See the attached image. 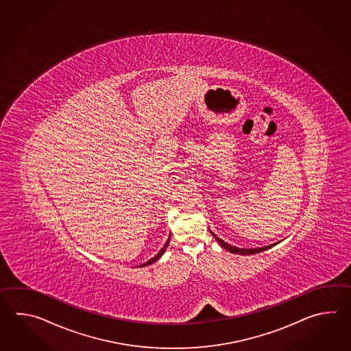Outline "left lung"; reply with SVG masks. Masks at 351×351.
Returning a JSON list of instances; mask_svg holds the SVG:
<instances>
[{
    "instance_id": "8db88e82",
    "label": "left lung",
    "mask_w": 351,
    "mask_h": 351,
    "mask_svg": "<svg viewBox=\"0 0 351 351\" xmlns=\"http://www.w3.org/2000/svg\"><path fill=\"white\" fill-rule=\"evenodd\" d=\"M210 231V230H209ZM210 233L213 234V237L216 239V241H218V243L221 245V246L223 247L224 250H227V251H230L232 254H258V252H263V251H266V250H269L271 247L276 246L277 243H280V242H277V243H272V245H269V246L265 247H257V248H239V247L231 246V245H228L227 242H224L223 239H219L217 234H215L213 232L210 231Z\"/></svg>"
}]
</instances>
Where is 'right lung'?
Wrapping results in <instances>:
<instances>
[{
  "label": "right lung",
  "mask_w": 351,
  "mask_h": 351,
  "mask_svg": "<svg viewBox=\"0 0 351 351\" xmlns=\"http://www.w3.org/2000/svg\"><path fill=\"white\" fill-rule=\"evenodd\" d=\"M169 242H171V234H169V237H168V239H167V242H165V246L162 247L160 248V251L158 252L153 258H150L149 261L145 262V263H143V265H141V267H143V266H148V265H152V263H154V262L158 261L162 256H163V254L165 252V250H167V247H168V245H169Z\"/></svg>",
  "instance_id": "right-lung-1"
}]
</instances>
